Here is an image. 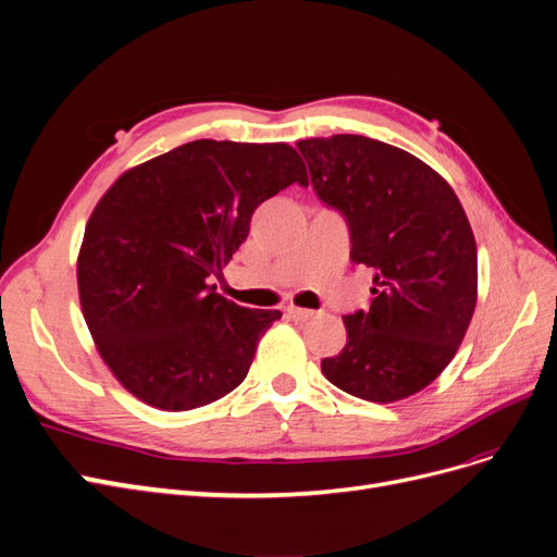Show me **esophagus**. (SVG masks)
<instances>
[{
	"instance_id": "esophagus-1",
	"label": "esophagus",
	"mask_w": 557,
	"mask_h": 557,
	"mask_svg": "<svg viewBox=\"0 0 557 557\" xmlns=\"http://www.w3.org/2000/svg\"><path fill=\"white\" fill-rule=\"evenodd\" d=\"M286 314H289L294 321H307V319H312L317 312H312V310H302V307H286Z\"/></svg>"
}]
</instances>
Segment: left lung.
I'll return each mask as SVG.
<instances>
[{
    "label": "left lung",
    "instance_id": "8db88e82",
    "mask_svg": "<svg viewBox=\"0 0 557 557\" xmlns=\"http://www.w3.org/2000/svg\"><path fill=\"white\" fill-rule=\"evenodd\" d=\"M317 197L374 271L369 310L346 314V346L323 358L344 393L389 404L420 393L455 358L478 302V245L449 183L420 158L362 135L300 139Z\"/></svg>",
    "mask_w": 557,
    "mask_h": 557
}]
</instances>
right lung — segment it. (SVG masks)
<instances>
[{"label": "right lung", "instance_id": "1", "mask_svg": "<svg viewBox=\"0 0 557 557\" xmlns=\"http://www.w3.org/2000/svg\"><path fill=\"white\" fill-rule=\"evenodd\" d=\"M307 170L284 141L197 139L123 172L77 257L82 314L100 358L139 401L211 404L243 383L277 310L215 294L211 275L250 234L257 206Z\"/></svg>", "mask_w": 557, "mask_h": 557}]
</instances>
